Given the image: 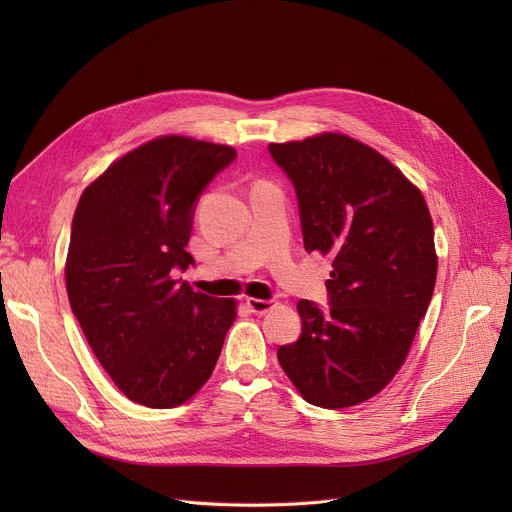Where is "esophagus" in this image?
I'll list each match as a JSON object with an SVG mask.
<instances>
[{
    "label": "esophagus",
    "mask_w": 512,
    "mask_h": 512,
    "mask_svg": "<svg viewBox=\"0 0 512 512\" xmlns=\"http://www.w3.org/2000/svg\"><path fill=\"white\" fill-rule=\"evenodd\" d=\"M247 307H249V311H251V313H255V315H263V313H267V311H272V309H274V301H267V299H253V297H249V299H247Z\"/></svg>",
    "instance_id": "esophagus-1"
}]
</instances>
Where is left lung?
Listing matches in <instances>:
<instances>
[{
    "label": "left lung",
    "mask_w": 512,
    "mask_h": 512,
    "mask_svg": "<svg viewBox=\"0 0 512 512\" xmlns=\"http://www.w3.org/2000/svg\"><path fill=\"white\" fill-rule=\"evenodd\" d=\"M270 153L297 191L305 251L332 259L330 309L299 301L301 338L278 361L311 405H361L405 363L432 301V215L392 161L342 132L270 143Z\"/></svg>",
    "instance_id": "left-lung-1"
}]
</instances>
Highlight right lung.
I'll list each match as a JSON object with an SVG mask.
<instances>
[{
  "instance_id": "1",
  "label": "right lung",
  "mask_w": 512,
  "mask_h": 512,
  "mask_svg": "<svg viewBox=\"0 0 512 512\" xmlns=\"http://www.w3.org/2000/svg\"><path fill=\"white\" fill-rule=\"evenodd\" d=\"M234 157L230 145L164 134L116 159L76 205L68 301L97 361L137 405L193 398L236 319L234 299L172 278L193 263L184 247L201 191Z\"/></svg>"
}]
</instances>
